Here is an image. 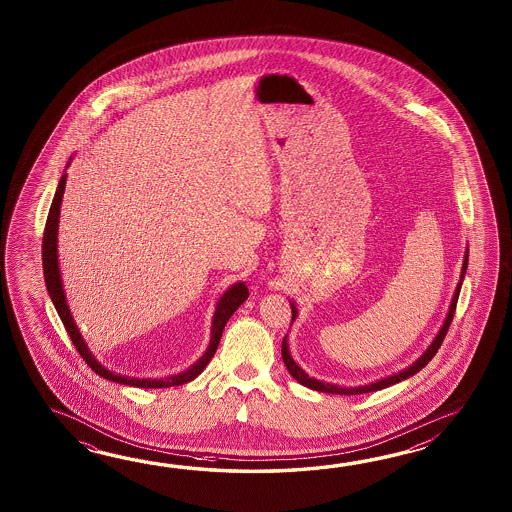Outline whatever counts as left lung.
Returning <instances> with one entry per match:
<instances>
[{
	"mask_svg": "<svg viewBox=\"0 0 512 512\" xmlns=\"http://www.w3.org/2000/svg\"><path fill=\"white\" fill-rule=\"evenodd\" d=\"M468 265V251L465 252V261H463V269H461V276H459V283H457L456 293H454V298H452V304H450V309H448V315L445 318V324L441 326L439 329V333H437V337L434 338V342L428 346L425 353L419 357V359L415 360L412 366H408L406 370L399 371V373H393L390 377H384V379H379V381L370 382V384H364V386H355V388H344V386H337V384H329V382L316 381L313 377H309L307 373H305L296 362H294L293 357H291V353H289V346H287V337L283 338L282 342V359L283 364L287 366V370L289 373L293 375L296 381L300 382L302 386H307V388H311V390H316V392H324V393H337V395H360V393H368V392H377V390H382V388H388V386H392V384H397V382L404 381V379H408V377H412L415 375L417 371L423 370L426 364L430 362V360L434 359L435 353H437V349L441 348V344H443V340L446 337V331H448V327L452 324V318H454V313H456V305L457 298H459V291H461V283H463V278H465V272H467ZM291 311H293V320L298 315V311H296V307L294 304H291ZM293 324V322H291Z\"/></svg>",
	"mask_w": 512,
	"mask_h": 512,
	"instance_id": "obj_1",
	"label": "left lung"
}]
</instances>
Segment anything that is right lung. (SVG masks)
<instances>
[{
  "label": "right lung",
  "instance_id": "1",
  "mask_svg": "<svg viewBox=\"0 0 512 512\" xmlns=\"http://www.w3.org/2000/svg\"><path fill=\"white\" fill-rule=\"evenodd\" d=\"M66 179L67 174L60 177V183H58V188H56L53 203H51V208H49V216H47V221H45L42 258H44L45 285H47V291H49V296H51V302L55 304L56 313L60 316L62 324L66 327L67 335L73 340V344H75V348L80 353V357L86 360L87 366L95 371L97 375H100V377H104L108 381L119 382V384H126V386H135V388H170V386H181L185 382L194 381L197 375L207 368L210 359L214 357V353H216V349L219 346V340H221V335H223V329L227 326L230 316L234 315V311L249 298L247 285L243 282L234 283L232 287H229V291L219 298L218 305H216V313H214V318H212V331H210L212 337H210L207 351L188 370L172 375V377H164V379H135V377H126V375L106 370L91 355V351L87 348L84 338L80 335L77 324H75L71 311H69L64 287H62V276H60V265H58V219H60L62 197H64V190H66Z\"/></svg>",
  "mask_w": 512,
  "mask_h": 512
}]
</instances>
